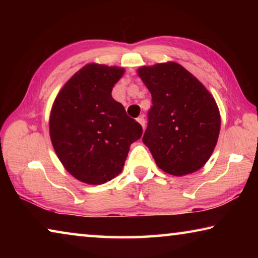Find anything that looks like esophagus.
<instances>
[{
	"mask_svg": "<svg viewBox=\"0 0 258 258\" xmlns=\"http://www.w3.org/2000/svg\"><path fill=\"white\" fill-rule=\"evenodd\" d=\"M137 120L139 121V123H140V124H141V126H142V127H143V128H145V127H146V120H145V117H143V116H140V117H139V118H138Z\"/></svg>",
	"mask_w": 258,
	"mask_h": 258,
	"instance_id": "1",
	"label": "esophagus"
}]
</instances>
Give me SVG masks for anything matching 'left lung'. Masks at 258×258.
<instances>
[{"instance_id":"left-lung-1","label":"left lung","mask_w":258,"mask_h":258,"mask_svg":"<svg viewBox=\"0 0 258 258\" xmlns=\"http://www.w3.org/2000/svg\"><path fill=\"white\" fill-rule=\"evenodd\" d=\"M138 74L151 93L142 141L157 166L175 176L198 171L213 154L220 134L215 100L178 63L141 67Z\"/></svg>"}]
</instances>
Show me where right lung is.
I'll use <instances>...</instances> for the list:
<instances>
[{"mask_svg": "<svg viewBox=\"0 0 258 258\" xmlns=\"http://www.w3.org/2000/svg\"><path fill=\"white\" fill-rule=\"evenodd\" d=\"M124 69L86 64L62 87L52 107L50 137L64 168L77 180L102 184L123 169L142 126L113 100Z\"/></svg>", "mask_w": 258, "mask_h": 258, "instance_id": "add662e5", "label": "right lung"}]
</instances>
